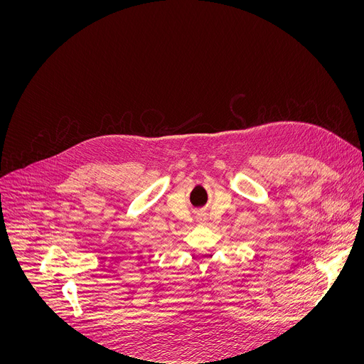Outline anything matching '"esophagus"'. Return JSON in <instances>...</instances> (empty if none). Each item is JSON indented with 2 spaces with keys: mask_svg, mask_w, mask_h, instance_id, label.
Masks as SVG:
<instances>
[{
  "mask_svg": "<svg viewBox=\"0 0 364 364\" xmlns=\"http://www.w3.org/2000/svg\"><path fill=\"white\" fill-rule=\"evenodd\" d=\"M196 220H197V223L203 225V223H206V220H208V215H206L205 212H199V213L196 215Z\"/></svg>",
  "mask_w": 364,
  "mask_h": 364,
  "instance_id": "obj_1",
  "label": "esophagus"
}]
</instances>
